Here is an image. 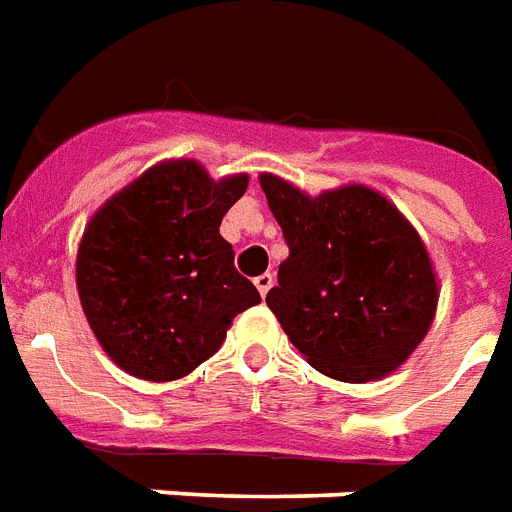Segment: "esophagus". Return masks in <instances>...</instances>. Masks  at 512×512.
Instances as JSON below:
<instances>
[{
    "label": "esophagus",
    "mask_w": 512,
    "mask_h": 512,
    "mask_svg": "<svg viewBox=\"0 0 512 512\" xmlns=\"http://www.w3.org/2000/svg\"><path fill=\"white\" fill-rule=\"evenodd\" d=\"M271 285H274V274H260V276H255V287L257 290H260V295H266L268 290H271Z\"/></svg>",
    "instance_id": "34e87169"
}]
</instances>
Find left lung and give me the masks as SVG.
<instances>
[{
    "label": "left lung",
    "mask_w": 512,
    "mask_h": 512,
    "mask_svg": "<svg viewBox=\"0 0 512 512\" xmlns=\"http://www.w3.org/2000/svg\"><path fill=\"white\" fill-rule=\"evenodd\" d=\"M268 208L290 255L268 309L317 372L374 382L410 358L437 314L429 249L391 200L366 184L306 195L260 173Z\"/></svg>",
    "instance_id": "8db88e82"
}]
</instances>
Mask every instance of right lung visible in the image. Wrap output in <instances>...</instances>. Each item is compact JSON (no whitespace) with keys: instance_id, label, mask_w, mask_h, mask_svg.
Returning <instances> with one entry per match:
<instances>
[{"instance_id":"add662e5","label":"right lung","mask_w":512,"mask_h":512,"mask_svg":"<svg viewBox=\"0 0 512 512\" xmlns=\"http://www.w3.org/2000/svg\"><path fill=\"white\" fill-rule=\"evenodd\" d=\"M249 176L211 179L198 160H165L105 200L83 230L75 285L89 328L132 377L170 382L222 347L233 317L260 304L219 236Z\"/></svg>"}]
</instances>
